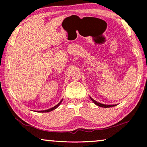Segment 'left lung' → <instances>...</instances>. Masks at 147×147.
<instances>
[{"instance_id": "left-lung-1", "label": "left lung", "mask_w": 147, "mask_h": 147, "mask_svg": "<svg viewBox=\"0 0 147 147\" xmlns=\"http://www.w3.org/2000/svg\"><path fill=\"white\" fill-rule=\"evenodd\" d=\"M90 98L91 99V100L93 102L94 104H95L96 106L102 107V108H110V107H113V106H115L116 104H113V105H107V104H101L100 102H98L96 100H94L93 98H92L91 97H90Z\"/></svg>"}]
</instances>
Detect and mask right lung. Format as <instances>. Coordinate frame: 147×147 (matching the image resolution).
<instances>
[{"label":"right lung","instance_id":"obj_1","mask_svg":"<svg viewBox=\"0 0 147 147\" xmlns=\"http://www.w3.org/2000/svg\"><path fill=\"white\" fill-rule=\"evenodd\" d=\"M62 100H63V98L61 99V101L59 102L57 104V105H56L55 106H54V107H53V108H50V109H46V110H43V111H36V112H40V113H47V112H49V111H53V110H54V109H56L57 108H58V107L61 104V102H62Z\"/></svg>","mask_w":147,"mask_h":147}]
</instances>
